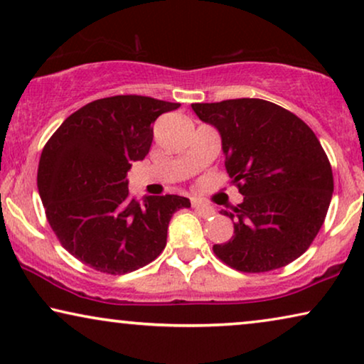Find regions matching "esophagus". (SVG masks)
<instances>
[{
	"label": "esophagus",
	"instance_id": "esophagus-1",
	"mask_svg": "<svg viewBox=\"0 0 364 364\" xmlns=\"http://www.w3.org/2000/svg\"><path fill=\"white\" fill-rule=\"evenodd\" d=\"M192 207L196 208V210L200 213L202 217H210L215 213V208H213L210 203L200 200V198H192Z\"/></svg>",
	"mask_w": 364,
	"mask_h": 364
}]
</instances>
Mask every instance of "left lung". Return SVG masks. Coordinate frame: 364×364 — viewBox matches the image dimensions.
<instances>
[{"instance_id":"8db88e82","label":"left lung","mask_w":364,"mask_h":364,"mask_svg":"<svg viewBox=\"0 0 364 364\" xmlns=\"http://www.w3.org/2000/svg\"><path fill=\"white\" fill-rule=\"evenodd\" d=\"M222 137L225 167L243 202L233 212L228 242L213 252L247 273L282 268L303 255L325 222L333 172L315 132L277 104L228 99L192 104Z\"/></svg>"}]
</instances>
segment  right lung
<instances>
[{"mask_svg": "<svg viewBox=\"0 0 364 364\" xmlns=\"http://www.w3.org/2000/svg\"><path fill=\"white\" fill-rule=\"evenodd\" d=\"M178 102L146 96L97 99L71 114L43 149L38 191L49 225L77 260L124 275L161 255L168 222L191 200L129 197L127 172L149 154L152 124Z\"/></svg>", "mask_w": 364, "mask_h": 364, "instance_id": "right-lung-1", "label": "right lung"}]
</instances>
